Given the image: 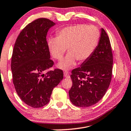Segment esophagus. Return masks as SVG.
<instances>
[{
    "mask_svg": "<svg viewBox=\"0 0 131 131\" xmlns=\"http://www.w3.org/2000/svg\"><path fill=\"white\" fill-rule=\"evenodd\" d=\"M63 75H64V77H65V78H69V72L67 71L64 72Z\"/></svg>",
    "mask_w": 131,
    "mask_h": 131,
    "instance_id": "34e87169",
    "label": "esophagus"
}]
</instances>
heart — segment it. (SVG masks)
Here are the masks:
<instances>
[{"instance_id":"heart-1","label":"heart","mask_w":131,"mask_h":131,"mask_svg":"<svg viewBox=\"0 0 131 131\" xmlns=\"http://www.w3.org/2000/svg\"><path fill=\"white\" fill-rule=\"evenodd\" d=\"M100 39V32L94 26L76 24L62 28L57 33V38H49L48 46L53 58L61 60L66 48L69 53L58 63L62 69H69L76 65V61L82 63L94 52Z\"/></svg>"}]
</instances>
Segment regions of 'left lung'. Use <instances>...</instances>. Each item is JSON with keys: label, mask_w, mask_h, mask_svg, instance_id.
I'll return each instance as SVG.
<instances>
[{"label": "left lung", "mask_w": 131, "mask_h": 131, "mask_svg": "<svg viewBox=\"0 0 131 131\" xmlns=\"http://www.w3.org/2000/svg\"><path fill=\"white\" fill-rule=\"evenodd\" d=\"M113 58L107 34L101 28L97 47L91 57L80 67L72 71V86L69 99L74 105L88 107L103 98L110 84Z\"/></svg>", "instance_id": "obj_1"}]
</instances>
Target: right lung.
Listing matches in <instances>:
<instances>
[{"mask_svg":"<svg viewBox=\"0 0 131 131\" xmlns=\"http://www.w3.org/2000/svg\"><path fill=\"white\" fill-rule=\"evenodd\" d=\"M55 25L45 18L34 20L21 31L14 46L11 69L14 88L21 100L33 108L47 104L63 78L60 69L43 73L53 65L46 37Z\"/></svg>","mask_w":131,"mask_h":131,"instance_id":"1","label":"right lung"}]
</instances>
